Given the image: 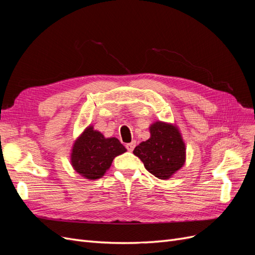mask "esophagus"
<instances>
[{
	"mask_svg": "<svg viewBox=\"0 0 255 255\" xmlns=\"http://www.w3.org/2000/svg\"><path fill=\"white\" fill-rule=\"evenodd\" d=\"M135 145H136V141H132V142H129V143H127V144H126L127 149H128L129 152H132V151L134 150Z\"/></svg>",
	"mask_w": 255,
	"mask_h": 255,
	"instance_id": "1",
	"label": "esophagus"
}]
</instances>
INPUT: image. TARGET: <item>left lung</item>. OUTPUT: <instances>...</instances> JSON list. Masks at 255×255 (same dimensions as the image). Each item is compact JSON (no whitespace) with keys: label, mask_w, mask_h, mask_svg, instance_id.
Returning <instances> with one entry per match:
<instances>
[{"label":"left lung","mask_w":255,"mask_h":255,"mask_svg":"<svg viewBox=\"0 0 255 255\" xmlns=\"http://www.w3.org/2000/svg\"><path fill=\"white\" fill-rule=\"evenodd\" d=\"M151 137L134 149L144 168L160 180L171 177L185 163L186 149L175 126L157 121L150 127Z\"/></svg>","instance_id":"left-lung-1"}]
</instances>
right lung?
Masks as SVG:
<instances>
[{"mask_svg":"<svg viewBox=\"0 0 255 255\" xmlns=\"http://www.w3.org/2000/svg\"><path fill=\"white\" fill-rule=\"evenodd\" d=\"M126 151L117 138H105L94 128L88 127L73 144L71 164L82 176L97 180L109 170L114 158Z\"/></svg>","mask_w":255,"mask_h":255,"instance_id":"right-lung-1","label":"right lung"}]
</instances>
